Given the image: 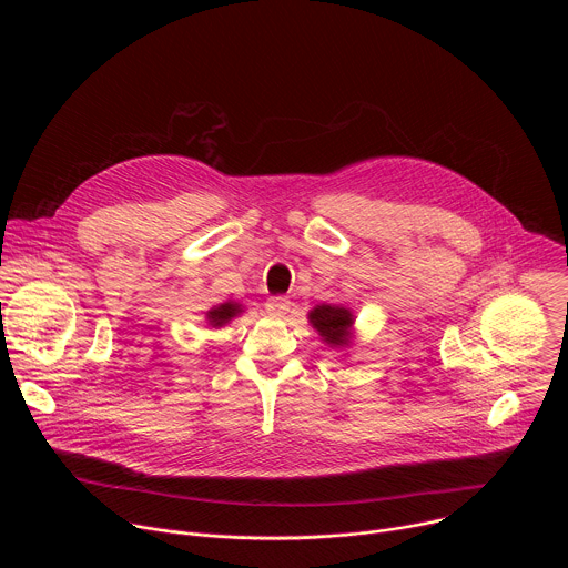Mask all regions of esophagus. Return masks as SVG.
<instances>
[{"instance_id": "1", "label": "esophagus", "mask_w": 568, "mask_h": 568, "mask_svg": "<svg viewBox=\"0 0 568 568\" xmlns=\"http://www.w3.org/2000/svg\"><path fill=\"white\" fill-rule=\"evenodd\" d=\"M290 307H292V301H290L287 296H272V298L265 303L267 314H270V316H276V318L285 316V314L290 312Z\"/></svg>"}]
</instances>
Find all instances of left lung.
<instances>
[{"instance_id":"obj_1","label":"left lung","mask_w":568,"mask_h":568,"mask_svg":"<svg viewBox=\"0 0 568 568\" xmlns=\"http://www.w3.org/2000/svg\"><path fill=\"white\" fill-rule=\"evenodd\" d=\"M355 318V312L344 303H321L307 312L310 326L318 333L323 344L335 351L353 346Z\"/></svg>"}]
</instances>
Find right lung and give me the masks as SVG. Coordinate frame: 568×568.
<instances>
[{
	"instance_id": "add662e5",
	"label": "right lung",
	"mask_w": 568,
	"mask_h": 568,
	"mask_svg": "<svg viewBox=\"0 0 568 568\" xmlns=\"http://www.w3.org/2000/svg\"><path fill=\"white\" fill-rule=\"evenodd\" d=\"M242 312H245V305L242 303H237V301H224V303H217V305H213L211 310H206L204 312V318H206V323L211 328H224L226 323H231L235 316H240Z\"/></svg>"
}]
</instances>
